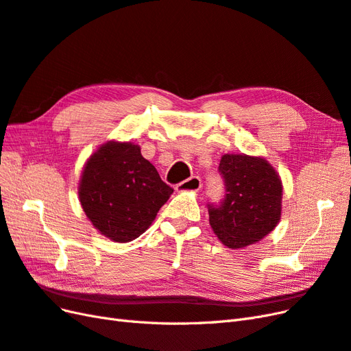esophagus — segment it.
Wrapping results in <instances>:
<instances>
[{"instance_id": "esophagus-1", "label": "esophagus", "mask_w": 351, "mask_h": 351, "mask_svg": "<svg viewBox=\"0 0 351 351\" xmlns=\"http://www.w3.org/2000/svg\"><path fill=\"white\" fill-rule=\"evenodd\" d=\"M202 187V182L199 177H190L184 182L177 184V192H199Z\"/></svg>"}]
</instances>
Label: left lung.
Instances as JSON below:
<instances>
[{"instance_id":"1","label":"left lung","mask_w":351,"mask_h":351,"mask_svg":"<svg viewBox=\"0 0 351 351\" xmlns=\"http://www.w3.org/2000/svg\"><path fill=\"white\" fill-rule=\"evenodd\" d=\"M226 196L208 204L209 224L230 249L262 240L281 218L282 183L274 167L261 156L226 154L219 161Z\"/></svg>"}]
</instances>
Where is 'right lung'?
Here are the masks:
<instances>
[{"label": "right lung", "instance_id": "obj_1", "mask_svg": "<svg viewBox=\"0 0 351 351\" xmlns=\"http://www.w3.org/2000/svg\"><path fill=\"white\" fill-rule=\"evenodd\" d=\"M174 190L132 142H107L84 164L79 199L101 234L127 243L149 228Z\"/></svg>", "mask_w": 351, "mask_h": 351}]
</instances>
